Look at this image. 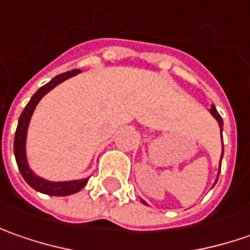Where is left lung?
<instances>
[{
	"instance_id": "obj_1",
	"label": "left lung",
	"mask_w": 250,
	"mask_h": 250,
	"mask_svg": "<svg viewBox=\"0 0 250 250\" xmlns=\"http://www.w3.org/2000/svg\"><path fill=\"white\" fill-rule=\"evenodd\" d=\"M210 112H211V115H213V117H214V118L218 121V125H220V128H223V118H221V115H220V114L217 112L216 107H211ZM221 130H223V129H221ZM223 153H224V150H223ZM221 159H223V156H221ZM220 168H221V161H220ZM217 178H218V177H217ZM143 203H145V202H143Z\"/></svg>"
}]
</instances>
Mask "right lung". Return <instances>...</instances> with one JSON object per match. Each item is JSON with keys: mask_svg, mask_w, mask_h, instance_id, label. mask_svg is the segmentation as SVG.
I'll return each mask as SVG.
<instances>
[{"mask_svg": "<svg viewBox=\"0 0 250 250\" xmlns=\"http://www.w3.org/2000/svg\"><path fill=\"white\" fill-rule=\"evenodd\" d=\"M79 72H81L79 69H73V71H68V72L61 73V75L55 76L53 81H50L47 84L42 86L39 90L36 91L33 96H32L30 101L27 103V105L24 107V110L22 111V114L19 117V122H18V128H16V132H15L14 153L22 177L24 178V181L33 188V189L42 192V193H45V195H51V196H66V195L76 193V192H79L87 184V179H82V181H68V182H50V181H45L43 178L34 175L33 172H32V169L27 166L26 153H24L27 125H29V121H30V117L33 114L37 103L40 101V99L43 97L44 94H47L57 84H60L63 81H66L68 78H71V76H73V75H76V73Z\"/></svg>", "mask_w": 250, "mask_h": 250, "instance_id": "add662e5", "label": "right lung"}]
</instances>
